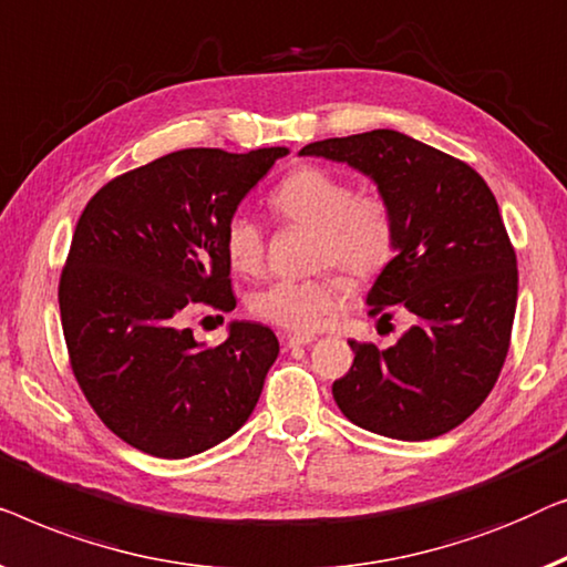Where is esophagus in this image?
<instances>
[{
  "instance_id": "1",
  "label": "esophagus",
  "mask_w": 567,
  "mask_h": 567,
  "mask_svg": "<svg viewBox=\"0 0 567 567\" xmlns=\"http://www.w3.org/2000/svg\"><path fill=\"white\" fill-rule=\"evenodd\" d=\"M313 341H316V333H290V337H285L287 347H306V344H313Z\"/></svg>"
}]
</instances>
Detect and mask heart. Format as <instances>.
Here are the masks:
<instances>
[{"label": "heart", "mask_w": 567, "mask_h": 567, "mask_svg": "<svg viewBox=\"0 0 567 567\" xmlns=\"http://www.w3.org/2000/svg\"><path fill=\"white\" fill-rule=\"evenodd\" d=\"M269 210L282 223L313 228L310 267H339L357 282L382 275L398 246V220L388 197L357 193L354 182L321 166H298L269 193ZM230 267L257 275L265 265V230L244 213L223 234ZM352 290L344 275L326 269L302 280H277L251 295V313L290 331H313Z\"/></svg>", "instance_id": "heart-1"}]
</instances>
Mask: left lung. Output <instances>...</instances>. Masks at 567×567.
<instances>
[{
	"mask_svg": "<svg viewBox=\"0 0 567 567\" xmlns=\"http://www.w3.org/2000/svg\"><path fill=\"white\" fill-rule=\"evenodd\" d=\"M300 156L349 164L388 197L398 246L367 306L380 321L395 306L416 318L388 349L349 341L333 401L390 440L446 434L488 398L512 341L519 272L496 197L473 166L398 131L316 141Z\"/></svg>",
	"mask_w": 567,
	"mask_h": 567,
	"instance_id": "obj_1",
	"label": "left lung"
}]
</instances>
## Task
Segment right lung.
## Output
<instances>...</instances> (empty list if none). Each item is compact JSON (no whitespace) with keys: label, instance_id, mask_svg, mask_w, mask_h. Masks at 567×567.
I'll return each instance as SVG.
<instances>
[{"label":"right lung","instance_id":"1","mask_svg":"<svg viewBox=\"0 0 567 567\" xmlns=\"http://www.w3.org/2000/svg\"><path fill=\"white\" fill-rule=\"evenodd\" d=\"M287 148H185L107 182L76 223L59 282L71 370L94 413L135 450L200 454L251 416L275 331L234 321L203 347L182 313L234 310L226 223Z\"/></svg>","mask_w":567,"mask_h":567}]
</instances>
